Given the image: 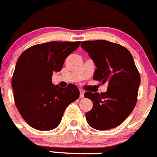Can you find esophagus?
<instances>
[{
    "label": "esophagus",
    "mask_w": 157,
    "mask_h": 157,
    "mask_svg": "<svg viewBox=\"0 0 157 157\" xmlns=\"http://www.w3.org/2000/svg\"><path fill=\"white\" fill-rule=\"evenodd\" d=\"M84 93L85 91L84 90H80V98H83L84 97Z\"/></svg>",
    "instance_id": "esophagus-1"
}]
</instances>
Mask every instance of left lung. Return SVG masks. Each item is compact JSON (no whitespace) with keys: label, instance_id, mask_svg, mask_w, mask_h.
Segmentation results:
<instances>
[{"label":"left lung","instance_id":"8db88e82","mask_svg":"<svg viewBox=\"0 0 157 157\" xmlns=\"http://www.w3.org/2000/svg\"><path fill=\"white\" fill-rule=\"evenodd\" d=\"M81 47L97 67L94 80L108 82L105 92L84 94L93 102L85 114L87 123L99 131L116 128L130 115L138 100L141 77L133 57L126 48L108 40L83 41Z\"/></svg>","mask_w":157,"mask_h":157}]
</instances>
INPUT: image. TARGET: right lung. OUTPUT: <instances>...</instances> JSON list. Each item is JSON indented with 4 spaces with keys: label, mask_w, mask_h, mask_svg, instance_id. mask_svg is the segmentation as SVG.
I'll list each match as a JSON object with an SVG mask.
<instances>
[{
    "label": "right lung",
    "mask_w": 157,
    "mask_h": 157,
    "mask_svg": "<svg viewBox=\"0 0 157 157\" xmlns=\"http://www.w3.org/2000/svg\"><path fill=\"white\" fill-rule=\"evenodd\" d=\"M80 41H51L33 45L17 60L12 78L15 105L29 126L40 131L54 129L66 107L77 100L74 84L60 87L52 84V74L62 70L65 59Z\"/></svg>",
    "instance_id": "1"
}]
</instances>
